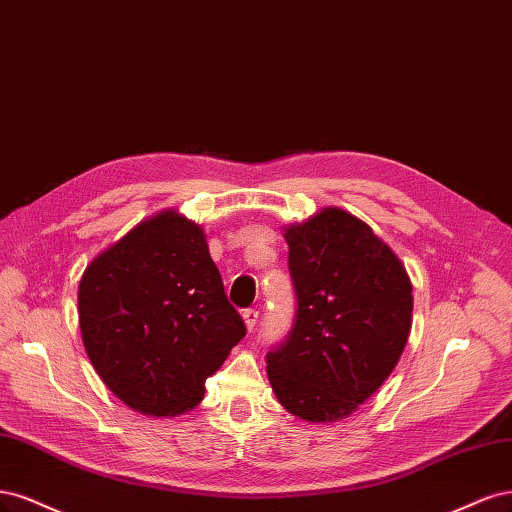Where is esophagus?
I'll list each match as a JSON object with an SVG mask.
<instances>
[{
    "mask_svg": "<svg viewBox=\"0 0 512 512\" xmlns=\"http://www.w3.org/2000/svg\"><path fill=\"white\" fill-rule=\"evenodd\" d=\"M242 319H244L246 329H249V332H253L255 325H257V319H259V310H255V308H246V310L242 312Z\"/></svg>",
    "mask_w": 512,
    "mask_h": 512,
    "instance_id": "esophagus-1",
    "label": "esophagus"
}]
</instances>
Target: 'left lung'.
<instances>
[{"instance_id":"obj_1","label":"left lung","mask_w":512,"mask_h":512,"mask_svg":"<svg viewBox=\"0 0 512 512\" xmlns=\"http://www.w3.org/2000/svg\"><path fill=\"white\" fill-rule=\"evenodd\" d=\"M298 312L266 357L278 402L310 423L346 419L381 387L412 325L406 268L372 227L323 208L285 227Z\"/></svg>"}]
</instances>
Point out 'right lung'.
Returning a JSON list of instances; mask_svg holds the SVG:
<instances>
[{"instance_id": "obj_1", "label": "right lung", "mask_w": 512, "mask_h": 512, "mask_svg": "<svg viewBox=\"0 0 512 512\" xmlns=\"http://www.w3.org/2000/svg\"><path fill=\"white\" fill-rule=\"evenodd\" d=\"M78 321L106 387L151 417L200 404L206 378L246 334L204 229L176 210L138 223L89 263Z\"/></svg>"}]
</instances>
